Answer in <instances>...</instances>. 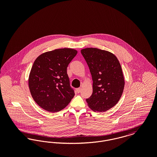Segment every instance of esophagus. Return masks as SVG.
<instances>
[{
  "label": "esophagus",
  "mask_w": 157,
  "mask_h": 157,
  "mask_svg": "<svg viewBox=\"0 0 157 157\" xmlns=\"http://www.w3.org/2000/svg\"><path fill=\"white\" fill-rule=\"evenodd\" d=\"M81 88H77V89H76V92H77V93H80V92H81Z\"/></svg>",
  "instance_id": "34e87169"
}]
</instances>
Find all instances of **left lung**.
I'll list each match as a JSON object with an SVG mask.
<instances>
[{
    "label": "left lung",
    "instance_id": "left-lung-1",
    "mask_svg": "<svg viewBox=\"0 0 157 157\" xmlns=\"http://www.w3.org/2000/svg\"><path fill=\"white\" fill-rule=\"evenodd\" d=\"M81 52L93 81L92 94L86 101L92 110L105 112L118 103L123 93L125 81L120 62L112 53L97 48Z\"/></svg>",
    "mask_w": 157,
    "mask_h": 157
}]
</instances>
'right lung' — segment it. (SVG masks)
<instances>
[{
  "label": "right lung",
  "mask_w": 157,
  "mask_h": 157,
  "mask_svg": "<svg viewBox=\"0 0 157 157\" xmlns=\"http://www.w3.org/2000/svg\"><path fill=\"white\" fill-rule=\"evenodd\" d=\"M77 53L74 49H58L44 53L35 60L29 76V88L34 101L46 111H60L74 97L67 67Z\"/></svg>",
  "instance_id": "obj_1"
}]
</instances>
